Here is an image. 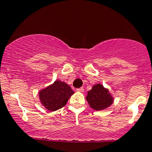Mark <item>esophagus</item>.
<instances>
[{
  "mask_svg": "<svg viewBox=\"0 0 152 152\" xmlns=\"http://www.w3.org/2000/svg\"><path fill=\"white\" fill-rule=\"evenodd\" d=\"M76 91H78V92H83V87L79 88L76 89Z\"/></svg>",
  "mask_w": 152,
  "mask_h": 152,
  "instance_id": "obj_1",
  "label": "esophagus"
}]
</instances>
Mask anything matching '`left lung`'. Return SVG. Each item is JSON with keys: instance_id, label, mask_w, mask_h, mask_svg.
I'll return each mask as SVG.
<instances>
[{"instance_id": "1", "label": "left lung", "mask_w": 152, "mask_h": 152, "mask_svg": "<svg viewBox=\"0 0 152 152\" xmlns=\"http://www.w3.org/2000/svg\"><path fill=\"white\" fill-rule=\"evenodd\" d=\"M88 103L96 110L107 108L113 103V99L107 89L101 84H97L88 92L86 96Z\"/></svg>"}]
</instances>
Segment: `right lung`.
<instances>
[{"instance_id":"obj_1","label":"right lung","mask_w":152,"mask_h":152,"mask_svg":"<svg viewBox=\"0 0 152 152\" xmlns=\"http://www.w3.org/2000/svg\"><path fill=\"white\" fill-rule=\"evenodd\" d=\"M74 94L71 88L64 82L56 81L52 85L39 92V99L49 111H55L64 107L69 98Z\"/></svg>"}]
</instances>
